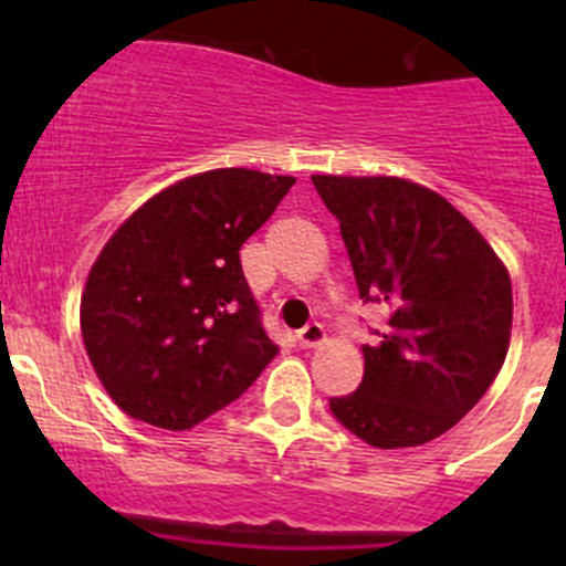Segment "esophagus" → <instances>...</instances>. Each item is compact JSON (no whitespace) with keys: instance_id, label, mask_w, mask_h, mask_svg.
Listing matches in <instances>:
<instances>
[{"instance_id":"34e87169","label":"esophagus","mask_w":566,"mask_h":566,"mask_svg":"<svg viewBox=\"0 0 566 566\" xmlns=\"http://www.w3.org/2000/svg\"><path fill=\"white\" fill-rule=\"evenodd\" d=\"M323 339H325V331L319 323H310L306 328L298 331V336H295V342H298L301 347H315Z\"/></svg>"}]
</instances>
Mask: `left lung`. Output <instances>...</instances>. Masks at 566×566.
I'll use <instances>...</instances> for the list:
<instances>
[{
  "label": "left lung",
  "mask_w": 566,
  "mask_h": 566,
  "mask_svg": "<svg viewBox=\"0 0 566 566\" xmlns=\"http://www.w3.org/2000/svg\"><path fill=\"white\" fill-rule=\"evenodd\" d=\"M339 221L364 304L389 328L364 345V378L331 413L375 449L421 447L484 397L506 358L512 282L471 221L399 177L315 175Z\"/></svg>",
  "instance_id": "8db88e82"
}]
</instances>
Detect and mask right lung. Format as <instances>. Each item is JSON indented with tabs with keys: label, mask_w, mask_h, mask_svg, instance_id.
<instances>
[{
	"label": "right lung",
	"mask_w": 566,
	"mask_h": 566,
	"mask_svg": "<svg viewBox=\"0 0 566 566\" xmlns=\"http://www.w3.org/2000/svg\"><path fill=\"white\" fill-rule=\"evenodd\" d=\"M295 177L213 169L142 205L101 251L82 336L108 397L134 419L191 430L276 358L241 247Z\"/></svg>",
	"instance_id": "obj_1"
}]
</instances>
